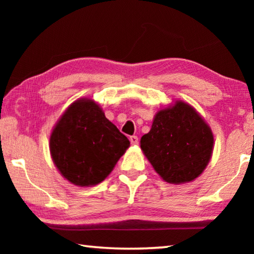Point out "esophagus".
<instances>
[{"mask_svg": "<svg viewBox=\"0 0 254 254\" xmlns=\"http://www.w3.org/2000/svg\"><path fill=\"white\" fill-rule=\"evenodd\" d=\"M130 142H131V144H137V142H139V139H137V136L136 135H132V136H130Z\"/></svg>", "mask_w": 254, "mask_h": 254, "instance_id": "obj_1", "label": "esophagus"}]
</instances>
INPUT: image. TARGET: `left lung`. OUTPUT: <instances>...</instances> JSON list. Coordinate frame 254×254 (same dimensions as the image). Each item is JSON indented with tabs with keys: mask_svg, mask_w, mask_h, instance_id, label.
<instances>
[{
	"mask_svg": "<svg viewBox=\"0 0 254 254\" xmlns=\"http://www.w3.org/2000/svg\"><path fill=\"white\" fill-rule=\"evenodd\" d=\"M140 147L153 169L169 184H186L207 167L214 148L213 132L188 103L159 110Z\"/></svg>",
	"mask_w": 254,
	"mask_h": 254,
	"instance_id": "1",
	"label": "left lung"
}]
</instances>
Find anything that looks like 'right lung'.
I'll list each match as a JSON object with an SVG mask.
<instances>
[{
    "label": "right lung",
    "mask_w": 254,
    "mask_h": 254,
    "mask_svg": "<svg viewBox=\"0 0 254 254\" xmlns=\"http://www.w3.org/2000/svg\"><path fill=\"white\" fill-rule=\"evenodd\" d=\"M130 147L127 137L91 98L64 112L50 134V154L59 173L79 187L102 183Z\"/></svg>",
    "instance_id": "1"
}]
</instances>
